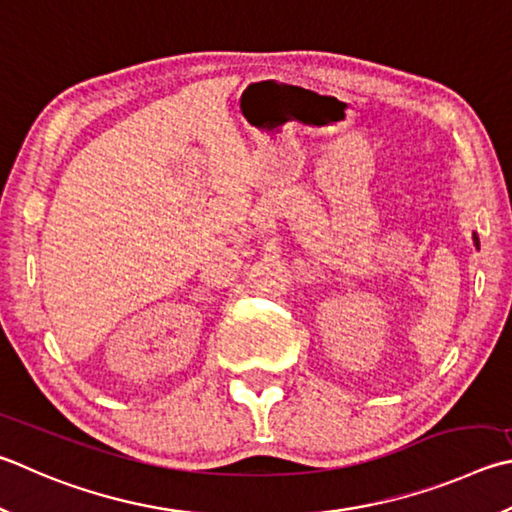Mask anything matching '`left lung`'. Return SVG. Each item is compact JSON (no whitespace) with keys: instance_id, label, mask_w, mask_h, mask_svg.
Segmentation results:
<instances>
[{"instance_id":"obj_1","label":"left lung","mask_w":512,"mask_h":512,"mask_svg":"<svg viewBox=\"0 0 512 512\" xmlns=\"http://www.w3.org/2000/svg\"><path fill=\"white\" fill-rule=\"evenodd\" d=\"M472 239H475V246L479 248V237H477V232H472Z\"/></svg>"}]
</instances>
